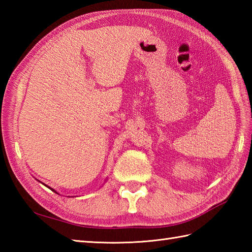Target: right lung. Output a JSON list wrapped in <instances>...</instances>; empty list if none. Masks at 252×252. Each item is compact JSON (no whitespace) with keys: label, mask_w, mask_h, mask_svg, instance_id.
<instances>
[{"label":"right lung","mask_w":252,"mask_h":252,"mask_svg":"<svg viewBox=\"0 0 252 252\" xmlns=\"http://www.w3.org/2000/svg\"><path fill=\"white\" fill-rule=\"evenodd\" d=\"M45 186H46V185H45ZM47 187H49V186H47ZM49 189H52V190L54 191V192H56V190H55V189H51V187H49Z\"/></svg>","instance_id":"add662e5"}]
</instances>
